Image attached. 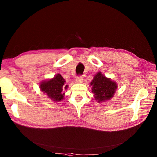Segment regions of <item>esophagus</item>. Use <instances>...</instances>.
I'll use <instances>...</instances> for the list:
<instances>
[{
  "mask_svg": "<svg viewBox=\"0 0 157 157\" xmlns=\"http://www.w3.org/2000/svg\"><path fill=\"white\" fill-rule=\"evenodd\" d=\"M76 82L78 83H82L83 82V78L82 76H78L76 79Z\"/></svg>",
  "mask_w": 157,
  "mask_h": 157,
  "instance_id": "esophagus-1",
  "label": "esophagus"
}]
</instances>
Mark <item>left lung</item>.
Here are the masks:
<instances>
[{
  "label": "left lung",
  "instance_id": "8db88e82",
  "mask_svg": "<svg viewBox=\"0 0 157 157\" xmlns=\"http://www.w3.org/2000/svg\"><path fill=\"white\" fill-rule=\"evenodd\" d=\"M90 84L93 86L92 92L95 95V100L99 102L109 100L117 88V83L105 77L101 72L94 76Z\"/></svg>",
  "mask_w": 157,
  "mask_h": 157
}]
</instances>
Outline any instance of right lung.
Masks as SVG:
<instances>
[{"label": "right lung", "instance_id": "obj_1", "mask_svg": "<svg viewBox=\"0 0 157 157\" xmlns=\"http://www.w3.org/2000/svg\"><path fill=\"white\" fill-rule=\"evenodd\" d=\"M65 81L60 74H58L53 79L44 81L40 85L41 91L46 94L49 98L55 102L61 101L63 98V92L67 88Z\"/></svg>", "mask_w": 157, "mask_h": 157}]
</instances>
